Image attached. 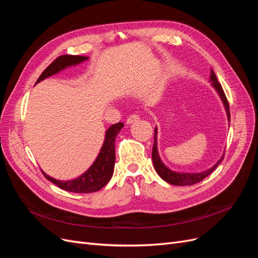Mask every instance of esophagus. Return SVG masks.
Here are the masks:
<instances>
[{
    "label": "esophagus",
    "mask_w": 258,
    "mask_h": 258,
    "mask_svg": "<svg viewBox=\"0 0 258 258\" xmlns=\"http://www.w3.org/2000/svg\"><path fill=\"white\" fill-rule=\"evenodd\" d=\"M139 119H140V118H139V115L132 114V115H130V116L128 117V118H127V123H128V124L135 123V122H137Z\"/></svg>",
    "instance_id": "obj_1"
}]
</instances>
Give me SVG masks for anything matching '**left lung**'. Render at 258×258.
I'll use <instances>...</instances> for the list:
<instances>
[{"label":"left lung","instance_id":"obj_1","mask_svg":"<svg viewBox=\"0 0 258 258\" xmlns=\"http://www.w3.org/2000/svg\"><path fill=\"white\" fill-rule=\"evenodd\" d=\"M210 82H211V85L213 86V88L218 93V96H220L222 102L224 104L225 110H226V114H227V119H228V121H230V112H229L228 101H227V99H226V96H225L222 86L220 83H218V81L216 79V75L212 69H211ZM157 134H158V131H157V127H156L155 128V136H154L153 152H152L154 168L156 170V172H157V174L163 179V181H166L169 184L176 185V186H187V185H194L196 183H199L202 181V179L206 178L208 175L212 173L213 171L217 168V166L222 162V160L224 159L225 154H223L220 160H218L213 167H211L210 169H208L206 171H202V172H176V171L169 169L160 159V156L158 154V146H157Z\"/></svg>","mask_w":258,"mask_h":258}]
</instances>
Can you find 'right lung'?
<instances>
[{"label":"right lung","mask_w":258,"mask_h":258,"mask_svg":"<svg viewBox=\"0 0 258 258\" xmlns=\"http://www.w3.org/2000/svg\"><path fill=\"white\" fill-rule=\"evenodd\" d=\"M89 57L85 56H72V54H64L60 56L54 60L51 64L44 70V72L38 77L36 84L44 81L51 75L57 74L69 67H73L82 63V62L88 60ZM123 127L122 122H117L108 128L105 131L104 142L102 147H101L100 153L98 154L96 160L93 161L92 165L85 171L83 174L77 176L73 179L69 181H61V179H56L49 175L46 174L42 171L44 176L60 187L61 189L77 192V194H89L100 190L104 187L108 181H110L113 172H114V165H115V139L119 131Z\"/></svg>","instance_id":"1"}]
</instances>
